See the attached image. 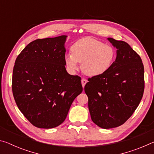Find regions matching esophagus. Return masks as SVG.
Returning <instances> with one entry per match:
<instances>
[{"label":"esophagus","mask_w":154,"mask_h":154,"mask_svg":"<svg viewBox=\"0 0 154 154\" xmlns=\"http://www.w3.org/2000/svg\"><path fill=\"white\" fill-rule=\"evenodd\" d=\"M88 82V81L85 79H82V86L83 88L85 87V85L86 84V83Z\"/></svg>","instance_id":"1"}]
</instances>
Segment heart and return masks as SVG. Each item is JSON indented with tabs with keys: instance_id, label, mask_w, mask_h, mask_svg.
Returning <instances> with one entry per match:
<instances>
[{
	"instance_id": "obj_1",
	"label": "heart",
	"mask_w": 154,
	"mask_h": 154,
	"mask_svg": "<svg viewBox=\"0 0 154 154\" xmlns=\"http://www.w3.org/2000/svg\"><path fill=\"white\" fill-rule=\"evenodd\" d=\"M72 54L65 55L64 62L68 69L75 72L82 69L90 77L100 76L107 72L111 67L116 57V52L111 45L92 38H83L72 45Z\"/></svg>"
}]
</instances>
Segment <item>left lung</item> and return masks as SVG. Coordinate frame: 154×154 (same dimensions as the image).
Masks as SVG:
<instances>
[{"label":"left lung","mask_w":154,"mask_h":154,"mask_svg":"<svg viewBox=\"0 0 154 154\" xmlns=\"http://www.w3.org/2000/svg\"><path fill=\"white\" fill-rule=\"evenodd\" d=\"M117 49L116 59L105 74L88 79L84 90L91 119L104 129L121 126L132 116L144 92V66L127 43L107 38Z\"/></svg>","instance_id":"8db88e82"}]
</instances>
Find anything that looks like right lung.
<instances>
[{
  "instance_id": "add662e5",
  "label": "right lung",
  "mask_w": 154,
  "mask_h": 154,
  "mask_svg": "<svg viewBox=\"0 0 154 154\" xmlns=\"http://www.w3.org/2000/svg\"><path fill=\"white\" fill-rule=\"evenodd\" d=\"M66 38L36 39L15 60L12 78L15 103L26 118L39 128L60 125L83 91L81 77L69 74L65 68Z\"/></svg>"
}]
</instances>
